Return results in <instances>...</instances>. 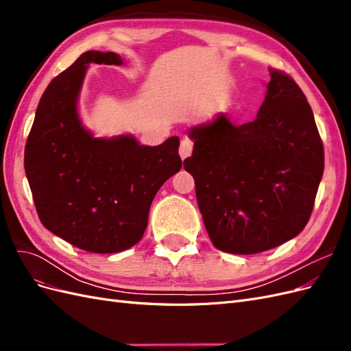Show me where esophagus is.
<instances>
[{
	"mask_svg": "<svg viewBox=\"0 0 351 351\" xmlns=\"http://www.w3.org/2000/svg\"><path fill=\"white\" fill-rule=\"evenodd\" d=\"M192 151H193V143L192 141L189 139H183L182 143H180V156H182V159H186L189 158L190 155H192Z\"/></svg>",
	"mask_w": 351,
	"mask_h": 351,
	"instance_id": "obj_1",
	"label": "esophagus"
}]
</instances>
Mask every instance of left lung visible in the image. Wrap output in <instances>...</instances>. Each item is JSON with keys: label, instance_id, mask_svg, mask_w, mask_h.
Returning a JSON list of instances; mask_svg holds the SVG:
<instances>
[{"label": "left lung", "instance_id": "8db88e82", "mask_svg": "<svg viewBox=\"0 0 351 351\" xmlns=\"http://www.w3.org/2000/svg\"><path fill=\"white\" fill-rule=\"evenodd\" d=\"M271 80L256 119L226 114L193 127L184 169L214 246L234 254L269 250L300 234L324 174V145L304 93L289 74Z\"/></svg>", "mask_w": 351, "mask_h": 351}]
</instances>
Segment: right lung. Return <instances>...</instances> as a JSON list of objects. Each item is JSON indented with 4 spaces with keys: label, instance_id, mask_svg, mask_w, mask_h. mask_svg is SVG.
Masks as SVG:
<instances>
[{
    "label": "right lung",
    "instance_id": "obj_1",
    "mask_svg": "<svg viewBox=\"0 0 351 351\" xmlns=\"http://www.w3.org/2000/svg\"><path fill=\"white\" fill-rule=\"evenodd\" d=\"M90 62L121 66L115 52L88 51L48 84L25 147V171L45 228L90 253H117L143 237L152 200L180 171V139L158 146L133 136L97 139L82 125L77 97Z\"/></svg>",
    "mask_w": 351,
    "mask_h": 351
}]
</instances>
